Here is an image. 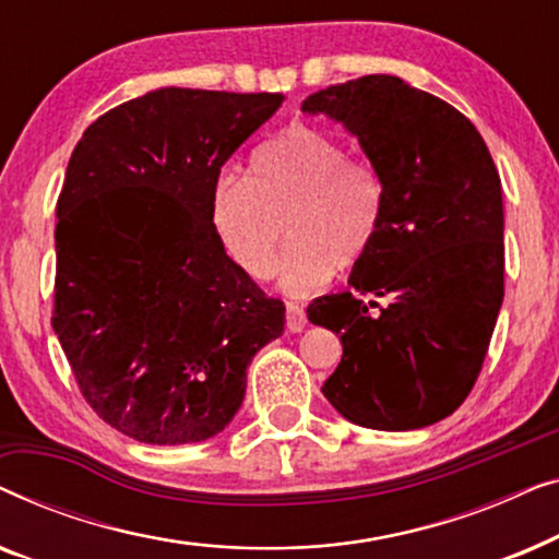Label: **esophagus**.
Returning a JSON list of instances; mask_svg holds the SVG:
<instances>
[{"label": "esophagus", "instance_id": "34e87169", "mask_svg": "<svg viewBox=\"0 0 559 559\" xmlns=\"http://www.w3.org/2000/svg\"><path fill=\"white\" fill-rule=\"evenodd\" d=\"M285 308H287V331H289V333H300L302 328H305V323H308V318H305L302 305L287 302Z\"/></svg>", "mask_w": 559, "mask_h": 559}]
</instances>
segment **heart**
Here are the masks:
<instances>
[{"label": "heart", "instance_id": "b5f03b06", "mask_svg": "<svg viewBox=\"0 0 559 559\" xmlns=\"http://www.w3.org/2000/svg\"><path fill=\"white\" fill-rule=\"evenodd\" d=\"M213 224L228 254L249 277L274 272L289 249L280 285L310 295L371 249L384 211V188L369 165L348 159L335 136L293 127L251 157V175L224 173L211 195Z\"/></svg>", "mask_w": 559, "mask_h": 559}]
</instances>
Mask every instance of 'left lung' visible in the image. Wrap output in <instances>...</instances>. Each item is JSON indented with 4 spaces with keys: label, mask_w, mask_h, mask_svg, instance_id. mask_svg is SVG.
Instances as JSON below:
<instances>
[{
    "label": "left lung",
    "mask_w": 559,
    "mask_h": 559,
    "mask_svg": "<svg viewBox=\"0 0 559 559\" xmlns=\"http://www.w3.org/2000/svg\"><path fill=\"white\" fill-rule=\"evenodd\" d=\"M302 114L346 127L384 188L379 234L350 289L308 308L343 346L325 400L371 430L440 423L476 384L503 302L491 152L461 111L396 75L328 86L305 98Z\"/></svg>",
    "instance_id": "left-lung-1"
}]
</instances>
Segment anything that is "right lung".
<instances>
[{"instance_id":"1","label":"right lung","mask_w":559,"mask_h":559,"mask_svg":"<svg viewBox=\"0 0 559 559\" xmlns=\"http://www.w3.org/2000/svg\"><path fill=\"white\" fill-rule=\"evenodd\" d=\"M282 94L157 88L98 117L58 198L52 331L106 425L147 445L218 435L285 305L226 254L211 195Z\"/></svg>"}]
</instances>
